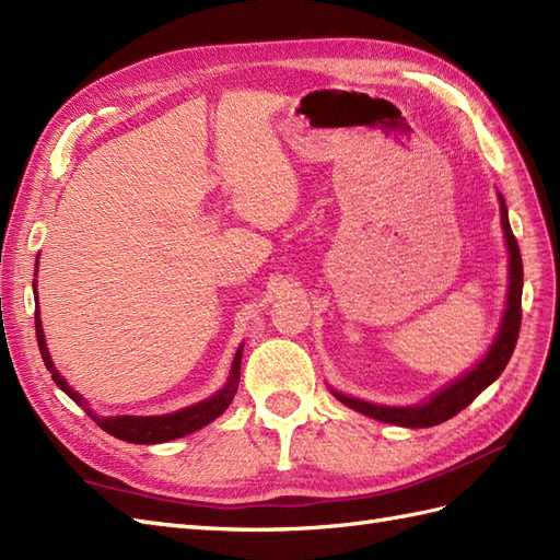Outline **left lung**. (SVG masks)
Listing matches in <instances>:
<instances>
[{
    "mask_svg": "<svg viewBox=\"0 0 560 560\" xmlns=\"http://www.w3.org/2000/svg\"><path fill=\"white\" fill-rule=\"evenodd\" d=\"M499 203H501V226H504L506 246H509V255H511L509 298H506V312H504V319H501L499 336L494 340V346L490 348V352H487L485 360L476 369L468 371L466 376L452 383L450 388L440 390L435 397H430L425 405H419V407H378V405L362 402V399L334 393L342 405H348L350 409L364 413V417H371V419L383 421V423H395V425H405V428H430V425H438V423H444L452 417H456V413L466 409L472 399H476L487 388V385L494 383L501 376V371L506 369L511 354L515 350V342H518V334H521L523 260H521L518 241H515V236L511 232L506 203L501 196H499Z\"/></svg>",
    "mask_w": 560,
    "mask_h": 560,
    "instance_id": "1",
    "label": "left lung"
}]
</instances>
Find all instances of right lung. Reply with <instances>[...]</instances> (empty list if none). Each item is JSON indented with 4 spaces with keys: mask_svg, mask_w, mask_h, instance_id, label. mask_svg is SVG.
I'll return each mask as SVG.
<instances>
[{
    "mask_svg": "<svg viewBox=\"0 0 560 560\" xmlns=\"http://www.w3.org/2000/svg\"><path fill=\"white\" fill-rule=\"evenodd\" d=\"M35 334H37V346L42 352V360H45V366L51 371V378L54 383L59 385V388L78 402L80 407H84V411L90 413V417L96 421V425L106 430L108 435L125 440V442H135V444H158V442H170V440H177L194 433V430L208 425L210 421H214L224 413V409L232 405V399L236 395L238 388V378H241V350L238 348L236 357H234V364H232V376H229V383L224 388L212 395L206 402H198L194 407H186L182 411L175 413H165V417H94V413L88 409V405L82 402V397L70 388L66 383V378L56 371L49 350L45 346V334H42V322H39V314H35Z\"/></svg>",
    "mask_w": 560,
    "mask_h": 560,
    "instance_id": "1",
    "label": "right lung"
}]
</instances>
